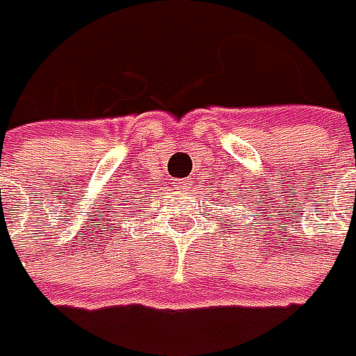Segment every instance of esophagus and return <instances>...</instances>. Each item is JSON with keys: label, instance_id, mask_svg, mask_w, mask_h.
Instances as JSON below:
<instances>
[{"label": "esophagus", "instance_id": "esophagus-1", "mask_svg": "<svg viewBox=\"0 0 356 356\" xmlns=\"http://www.w3.org/2000/svg\"><path fill=\"white\" fill-rule=\"evenodd\" d=\"M189 179H175V187H189Z\"/></svg>", "mask_w": 356, "mask_h": 356}]
</instances>
